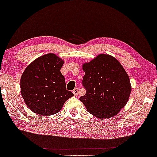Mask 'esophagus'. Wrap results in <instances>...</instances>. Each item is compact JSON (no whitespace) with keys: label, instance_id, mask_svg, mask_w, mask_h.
Listing matches in <instances>:
<instances>
[{"label":"esophagus","instance_id":"1","mask_svg":"<svg viewBox=\"0 0 157 157\" xmlns=\"http://www.w3.org/2000/svg\"><path fill=\"white\" fill-rule=\"evenodd\" d=\"M73 94H74V95H75V96H78V92H79V89H78V88H75V89H73Z\"/></svg>","mask_w":157,"mask_h":157}]
</instances>
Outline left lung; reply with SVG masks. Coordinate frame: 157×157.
Here are the masks:
<instances>
[{"label": "left lung", "mask_w": 157, "mask_h": 157, "mask_svg": "<svg viewBox=\"0 0 157 157\" xmlns=\"http://www.w3.org/2000/svg\"><path fill=\"white\" fill-rule=\"evenodd\" d=\"M82 81L86 94L79 98L89 113L98 118H110L127 103L131 91L130 79L113 56L100 54L83 64Z\"/></svg>", "instance_id": "1"}]
</instances>
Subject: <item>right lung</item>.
<instances>
[{"label": "right lung", "instance_id": "add662e5", "mask_svg": "<svg viewBox=\"0 0 157 157\" xmlns=\"http://www.w3.org/2000/svg\"><path fill=\"white\" fill-rule=\"evenodd\" d=\"M63 61L54 54H47L26 67L21 78V94L30 110L40 115H52L61 110L73 96L66 90L61 73Z\"/></svg>", "mask_w": 157, "mask_h": 157}]
</instances>
